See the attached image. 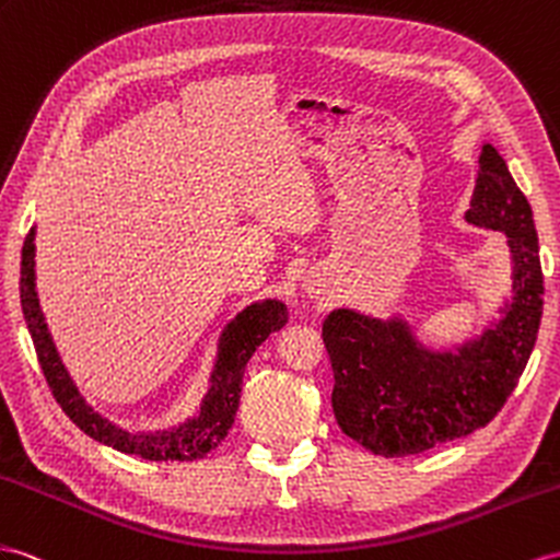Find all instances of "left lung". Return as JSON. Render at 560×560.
Masks as SVG:
<instances>
[{
  "label": "left lung",
  "instance_id": "1",
  "mask_svg": "<svg viewBox=\"0 0 560 560\" xmlns=\"http://www.w3.org/2000/svg\"><path fill=\"white\" fill-rule=\"evenodd\" d=\"M466 220L504 232L513 253V303L499 326L454 354L425 352L402 322L350 310L328 314L322 338L334 369L331 405L342 433L385 458L466 438L506 405L535 348L544 310L539 243L525 194L485 143Z\"/></svg>",
  "mask_w": 560,
  "mask_h": 560
}]
</instances>
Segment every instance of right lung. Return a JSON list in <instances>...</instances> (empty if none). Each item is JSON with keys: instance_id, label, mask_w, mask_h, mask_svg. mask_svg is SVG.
<instances>
[{"instance_id": "obj_1", "label": "right lung", "mask_w": 560, "mask_h": 560, "mask_svg": "<svg viewBox=\"0 0 560 560\" xmlns=\"http://www.w3.org/2000/svg\"><path fill=\"white\" fill-rule=\"evenodd\" d=\"M35 229H31L23 243L21 253V307L23 317L31 331L37 360L45 374L49 390L56 402L61 405L66 417L73 421L82 433H88L96 442H104L108 447L135 454L149 462H194L203 458L210 450L226 438L229 428L236 419L238 399H241V381L246 364L260 342L269 334L289 322L285 307L277 300H265L243 310L238 317L224 328L220 338V352L210 378V390L200 405L198 417L189 419L175 430H158V433H127V430L113 425L102 413L84 405L78 388L66 374V369L56 354L54 342L47 334V324L42 319L37 293H35Z\"/></svg>"}]
</instances>
